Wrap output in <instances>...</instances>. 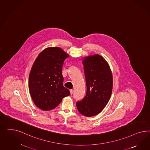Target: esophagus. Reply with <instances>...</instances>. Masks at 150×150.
Listing matches in <instances>:
<instances>
[{
  "mask_svg": "<svg viewBox=\"0 0 150 150\" xmlns=\"http://www.w3.org/2000/svg\"><path fill=\"white\" fill-rule=\"evenodd\" d=\"M73 92H74V90H70V94H71V95H73Z\"/></svg>",
  "mask_w": 150,
  "mask_h": 150,
  "instance_id": "esophagus-1",
  "label": "esophagus"
}]
</instances>
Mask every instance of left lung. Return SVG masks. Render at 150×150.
Returning a JSON list of instances; mask_svg holds the SVG:
<instances>
[{"label":"left lung","instance_id":"obj_1","mask_svg":"<svg viewBox=\"0 0 150 150\" xmlns=\"http://www.w3.org/2000/svg\"><path fill=\"white\" fill-rule=\"evenodd\" d=\"M86 83V95L76 102L80 113L92 117L100 113L111 97L113 77L109 65L99 55L85 58L83 61Z\"/></svg>","mask_w":150,"mask_h":150}]
</instances>
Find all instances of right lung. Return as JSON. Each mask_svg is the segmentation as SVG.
<instances>
[{
  "label": "right lung",
  "instance_id": "obj_1",
  "mask_svg": "<svg viewBox=\"0 0 150 150\" xmlns=\"http://www.w3.org/2000/svg\"><path fill=\"white\" fill-rule=\"evenodd\" d=\"M68 56L59 47L48 48L38 55L32 65L29 90L33 102L42 110L54 109L70 95L63 86L62 75L64 61Z\"/></svg>",
  "mask_w": 150,
  "mask_h": 150
}]
</instances>
